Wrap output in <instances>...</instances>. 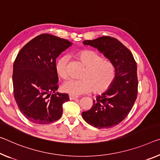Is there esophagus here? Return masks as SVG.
I'll return each instance as SVG.
<instances>
[{"label":"esophagus","instance_id":"34e87169","mask_svg":"<svg viewBox=\"0 0 160 160\" xmlns=\"http://www.w3.org/2000/svg\"><path fill=\"white\" fill-rule=\"evenodd\" d=\"M69 98L70 100H75V99L78 98V96H76V95H69Z\"/></svg>","mask_w":160,"mask_h":160}]
</instances>
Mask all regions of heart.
Masks as SVG:
<instances>
[{"label":"heart","instance_id":"obj_1","mask_svg":"<svg viewBox=\"0 0 160 160\" xmlns=\"http://www.w3.org/2000/svg\"><path fill=\"white\" fill-rule=\"evenodd\" d=\"M77 57L85 66L80 75L82 78L68 80L62 86L63 90L76 95L92 90L95 94H100L108 90L115 78V70L112 62L90 50L78 52ZM68 61L67 56H62L55 63V72L62 79L68 77Z\"/></svg>","mask_w":160,"mask_h":160}]
</instances>
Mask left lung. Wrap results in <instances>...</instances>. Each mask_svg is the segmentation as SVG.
<instances>
[{
  "label": "left lung",
  "mask_w": 160,
  "mask_h": 160,
  "mask_svg": "<svg viewBox=\"0 0 160 160\" xmlns=\"http://www.w3.org/2000/svg\"><path fill=\"white\" fill-rule=\"evenodd\" d=\"M83 44L103 53L115 68V78L110 88L93 100L92 108L82 112V118L99 129L113 128L128 115L137 99V63L130 50L114 38L102 36Z\"/></svg>",
  "instance_id": "8db88e82"
}]
</instances>
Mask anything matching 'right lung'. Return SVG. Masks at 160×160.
<instances>
[{
  "label": "right lung",
  "instance_id": "obj_1",
  "mask_svg": "<svg viewBox=\"0 0 160 160\" xmlns=\"http://www.w3.org/2000/svg\"><path fill=\"white\" fill-rule=\"evenodd\" d=\"M72 42L50 34H41L20 50L13 64V94L21 113L32 122L46 125L62 114L68 94L55 92L58 76L56 58Z\"/></svg>",
  "mask_w": 160,
  "mask_h": 160
}]
</instances>
